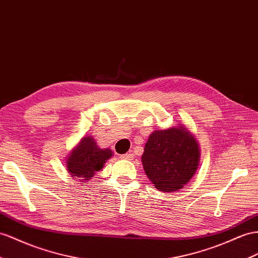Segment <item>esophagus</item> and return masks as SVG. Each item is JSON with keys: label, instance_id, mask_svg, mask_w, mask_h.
Masks as SVG:
<instances>
[{"label": "esophagus", "instance_id": "esophagus-1", "mask_svg": "<svg viewBox=\"0 0 258 258\" xmlns=\"http://www.w3.org/2000/svg\"><path fill=\"white\" fill-rule=\"evenodd\" d=\"M133 154H125V155H122L121 156V158L122 159H124V160H133Z\"/></svg>", "mask_w": 258, "mask_h": 258}]
</instances>
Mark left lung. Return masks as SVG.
<instances>
[{
	"mask_svg": "<svg viewBox=\"0 0 258 258\" xmlns=\"http://www.w3.org/2000/svg\"><path fill=\"white\" fill-rule=\"evenodd\" d=\"M201 147L184 124L156 130L145 145V173L158 190L173 193L192 180L200 164Z\"/></svg>",
	"mask_w": 258,
	"mask_h": 258,
	"instance_id": "8db88e82",
	"label": "left lung"
}]
</instances>
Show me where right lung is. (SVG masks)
Wrapping results in <instances>:
<instances>
[{
    "label": "right lung",
    "instance_id": "right-lung-1",
    "mask_svg": "<svg viewBox=\"0 0 258 258\" xmlns=\"http://www.w3.org/2000/svg\"><path fill=\"white\" fill-rule=\"evenodd\" d=\"M113 156V151L109 148H100L95 138L88 135L83 137L76 146L72 149L66 158V168L73 179L79 182H88L95 173L100 171L104 163Z\"/></svg>",
    "mask_w": 258,
    "mask_h": 258
}]
</instances>
